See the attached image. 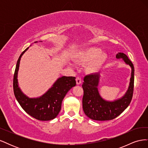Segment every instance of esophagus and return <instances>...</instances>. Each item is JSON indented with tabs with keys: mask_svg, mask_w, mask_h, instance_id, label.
Returning <instances> with one entry per match:
<instances>
[{
	"mask_svg": "<svg viewBox=\"0 0 148 148\" xmlns=\"http://www.w3.org/2000/svg\"><path fill=\"white\" fill-rule=\"evenodd\" d=\"M76 82H77V84L78 85L82 83V79L80 77H77V78H76Z\"/></svg>",
	"mask_w": 148,
	"mask_h": 148,
	"instance_id": "34e87169",
	"label": "esophagus"
}]
</instances>
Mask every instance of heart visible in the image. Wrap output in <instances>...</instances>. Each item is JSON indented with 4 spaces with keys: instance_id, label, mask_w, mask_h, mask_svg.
<instances>
[{
    "instance_id": "obj_1",
    "label": "heart",
    "mask_w": 148,
    "mask_h": 148,
    "mask_svg": "<svg viewBox=\"0 0 148 148\" xmlns=\"http://www.w3.org/2000/svg\"><path fill=\"white\" fill-rule=\"evenodd\" d=\"M107 53L101 49L91 47L80 51L75 56V60L79 64H87L86 71L89 74L99 73L107 60Z\"/></svg>"
}]
</instances>
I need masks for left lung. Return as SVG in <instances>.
Listing matches in <instances>:
<instances>
[{
  "label": "left lung",
  "mask_w": 148,
  "mask_h": 148,
  "mask_svg": "<svg viewBox=\"0 0 148 148\" xmlns=\"http://www.w3.org/2000/svg\"><path fill=\"white\" fill-rule=\"evenodd\" d=\"M117 59H122L132 69L131 78L127 92L120 98L114 101H107L101 97L99 90L101 75L99 73L89 75L84 78L82 87L84 91L83 109L84 114L92 120H110L116 118L127 108L130 103L134 88V66L128 57L122 52L116 54Z\"/></svg>",
  "instance_id": "1"
}]
</instances>
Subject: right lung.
I'll list each match as a JSON object with an SVG mask.
<instances>
[{
  "mask_svg": "<svg viewBox=\"0 0 148 148\" xmlns=\"http://www.w3.org/2000/svg\"><path fill=\"white\" fill-rule=\"evenodd\" d=\"M28 48L21 53L17 61L13 77L14 95L21 107L31 117L42 121L51 120L55 119L59 114L62 101L66 93L71 88L76 86V78L63 76L58 78L52 86L41 96L34 98L28 97L21 91L17 78L21 58Z\"/></svg>",
  "mask_w": 148,
  "mask_h": 148,
  "instance_id": "right-lung-1",
  "label": "right lung"
}]
</instances>
